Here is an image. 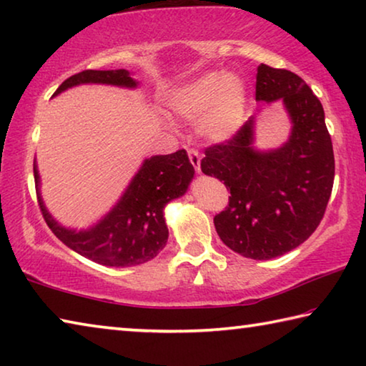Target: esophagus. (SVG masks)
<instances>
[{
    "instance_id": "34e87169",
    "label": "esophagus",
    "mask_w": 366,
    "mask_h": 366,
    "mask_svg": "<svg viewBox=\"0 0 366 366\" xmlns=\"http://www.w3.org/2000/svg\"><path fill=\"white\" fill-rule=\"evenodd\" d=\"M189 159L190 163L194 164V168L197 172H202V168H200V154H198L197 150H189Z\"/></svg>"
}]
</instances>
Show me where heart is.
<instances>
[{"mask_svg": "<svg viewBox=\"0 0 366 366\" xmlns=\"http://www.w3.org/2000/svg\"><path fill=\"white\" fill-rule=\"evenodd\" d=\"M247 86L235 74L208 71L172 89L166 104L176 116L197 121L200 137L212 144H227L247 121Z\"/></svg>", "mask_w": 366, "mask_h": 366, "instance_id": "heart-1", "label": "heart"}]
</instances>
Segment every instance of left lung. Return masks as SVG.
<instances>
[{
    "instance_id": "8db88e82",
    "label": "left lung",
    "mask_w": 366,
    "mask_h": 366,
    "mask_svg": "<svg viewBox=\"0 0 366 366\" xmlns=\"http://www.w3.org/2000/svg\"><path fill=\"white\" fill-rule=\"evenodd\" d=\"M255 100L282 102L289 139L258 150L252 116L234 140L207 148L202 171L231 190L229 207L214 216L222 242L245 258L271 259L305 242L323 219L334 153L323 104L297 74L258 66Z\"/></svg>"
}]
</instances>
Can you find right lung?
I'll return each mask as SVG.
<instances>
[{
  "instance_id": "1",
  "label": "right lung",
  "mask_w": 366,
  "mask_h": 366,
  "mask_svg": "<svg viewBox=\"0 0 366 366\" xmlns=\"http://www.w3.org/2000/svg\"><path fill=\"white\" fill-rule=\"evenodd\" d=\"M85 84L114 85L121 89H137L139 82L126 69L84 71L66 79L53 97L67 89ZM195 169L187 152L154 154L145 158L119 200L95 224L86 229L66 227L53 218L41 198V181L36 159L34 176L40 209L53 234L79 255L103 266H137L150 262L168 242V226L164 208L169 202L182 197L194 179Z\"/></svg>"
}]
</instances>
